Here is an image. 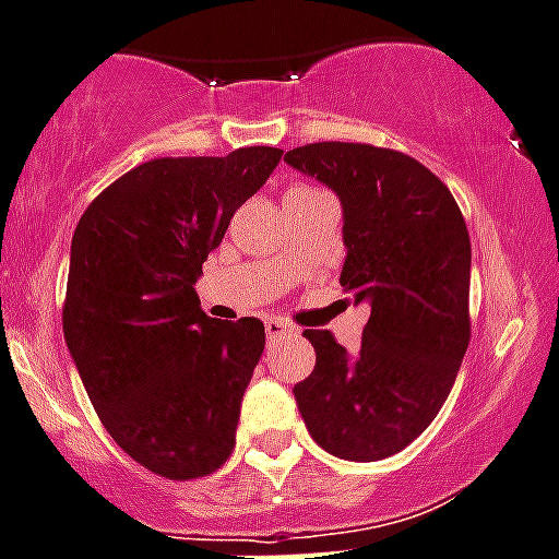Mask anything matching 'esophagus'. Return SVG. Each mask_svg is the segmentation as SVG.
<instances>
[{
	"instance_id": "esophagus-1",
	"label": "esophagus",
	"mask_w": 559,
	"mask_h": 559,
	"mask_svg": "<svg viewBox=\"0 0 559 559\" xmlns=\"http://www.w3.org/2000/svg\"><path fill=\"white\" fill-rule=\"evenodd\" d=\"M290 334H294V329L285 321H280V318H265V337L269 340H283L290 337Z\"/></svg>"
}]
</instances>
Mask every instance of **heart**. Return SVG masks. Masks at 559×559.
Returning a JSON list of instances; mask_svg holds the SVG:
<instances>
[{
    "mask_svg": "<svg viewBox=\"0 0 559 559\" xmlns=\"http://www.w3.org/2000/svg\"><path fill=\"white\" fill-rule=\"evenodd\" d=\"M305 191H316V189H307V186H294V189L288 191V194H305ZM285 194V197H288Z\"/></svg>",
    "mask_w": 559,
    "mask_h": 559,
    "instance_id": "obj_1",
    "label": "heart"
}]
</instances>
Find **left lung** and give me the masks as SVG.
Returning a JSON list of instances; mask_svg holds the SVG:
<instances>
[{"label":"left lung","instance_id":"left-lung-1","mask_svg":"<svg viewBox=\"0 0 559 559\" xmlns=\"http://www.w3.org/2000/svg\"><path fill=\"white\" fill-rule=\"evenodd\" d=\"M343 205V290L368 301L362 348L307 329L316 370L294 386L310 436L345 461H381L439 414L469 345L472 247L448 186L397 151L316 142L285 153Z\"/></svg>","mask_w":559,"mask_h":559}]
</instances>
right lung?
Listing matches in <instances>:
<instances>
[{"mask_svg":"<svg viewBox=\"0 0 559 559\" xmlns=\"http://www.w3.org/2000/svg\"><path fill=\"white\" fill-rule=\"evenodd\" d=\"M280 158L260 145L153 158L100 191L73 233L62 310L71 359L111 439L169 480L211 475L236 444L265 329L209 318L194 285Z\"/></svg>","mask_w":559,"mask_h":559,"instance_id":"add662e5","label":"right lung"}]
</instances>
